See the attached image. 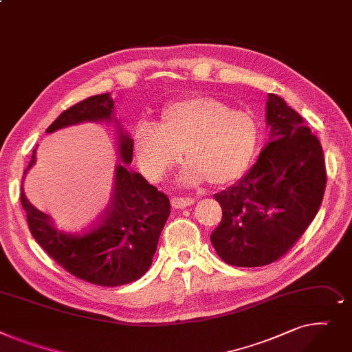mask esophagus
<instances>
[{
  "mask_svg": "<svg viewBox=\"0 0 352 352\" xmlns=\"http://www.w3.org/2000/svg\"><path fill=\"white\" fill-rule=\"evenodd\" d=\"M195 203L193 199L190 197H173L172 199V208L175 209H184V208H189Z\"/></svg>",
  "mask_w": 352,
  "mask_h": 352,
  "instance_id": "1",
  "label": "esophagus"
}]
</instances>
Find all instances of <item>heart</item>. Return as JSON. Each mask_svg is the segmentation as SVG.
Segmentation results:
<instances>
[{
	"label": "heart",
	"mask_w": 352,
	"mask_h": 352,
	"mask_svg": "<svg viewBox=\"0 0 352 352\" xmlns=\"http://www.w3.org/2000/svg\"><path fill=\"white\" fill-rule=\"evenodd\" d=\"M258 139V125L249 112L232 109L213 96H195L164 109L159 128L142 123L135 133V155L143 175L157 182L184 151L189 162L184 182L226 186L250 168Z\"/></svg>",
	"instance_id": "1"
}]
</instances>
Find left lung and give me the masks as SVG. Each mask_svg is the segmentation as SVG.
<instances>
[{"instance_id":"8db88e82","label":"left lung","mask_w":352,"mask_h":352,"mask_svg":"<svg viewBox=\"0 0 352 352\" xmlns=\"http://www.w3.org/2000/svg\"><path fill=\"white\" fill-rule=\"evenodd\" d=\"M270 142L237 183L213 197L223 216L210 236L230 265L260 267L284 256L307 230L325 190L321 143L285 100L268 94Z\"/></svg>"}]
</instances>
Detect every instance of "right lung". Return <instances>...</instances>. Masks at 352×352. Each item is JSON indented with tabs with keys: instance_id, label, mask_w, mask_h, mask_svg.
I'll use <instances>...</instances> for the list:
<instances>
[{
	"instance_id": "obj_1",
	"label": "right lung",
	"mask_w": 352,
	"mask_h": 352,
	"mask_svg": "<svg viewBox=\"0 0 352 352\" xmlns=\"http://www.w3.org/2000/svg\"><path fill=\"white\" fill-rule=\"evenodd\" d=\"M113 103L111 94L91 96L62 112L47 129V133H52L82 122L116 126L122 163H116L111 203L102 216L84 229L64 230L34 208L23 183L35 163V149L21 183V203L36 243L72 276L103 287L132 283L149 270L160 232L170 214L168 196L129 169L133 139L120 126Z\"/></svg>"
}]
</instances>
